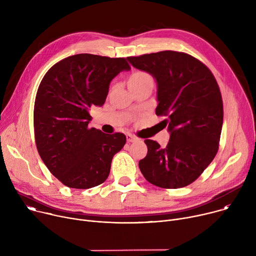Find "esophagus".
Segmentation results:
<instances>
[{"label": "esophagus", "mask_w": 256, "mask_h": 256, "mask_svg": "<svg viewBox=\"0 0 256 256\" xmlns=\"http://www.w3.org/2000/svg\"><path fill=\"white\" fill-rule=\"evenodd\" d=\"M126 140H128V142H136V138L134 136L128 134H126Z\"/></svg>", "instance_id": "esophagus-1"}]
</instances>
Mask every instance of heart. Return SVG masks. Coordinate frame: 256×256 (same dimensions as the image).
Here are the masks:
<instances>
[{
  "label": "heart",
  "mask_w": 256,
  "mask_h": 256,
  "mask_svg": "<svg viewBox=\"0 0 256 256\" xmlns=\"http://www.w3.org/2000/svg\"><path fill=\"white\" fill-rule=\"evenodd\" d=\"M144 79H151V77L147 74V72H140V70L134 72L130 78V80H132V81H140V80H144Z\"/></svg>",
  "instance_id": "1"
}]
</instances>
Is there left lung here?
<instances>
[{
	"instance_id": "8db88e82",
	"label": "left lung",
	"mask_w": 256,
	"mask_h": 256,
	"mask_svg": "<svg viewBox=\"0 0 256 256\" xmlns=\"http://www.w3.org/2000/svg\"><path fill=\"white\" fill-rule=\"evenodd\" d=\"M138 70L157 83L156 114L170 132L162 149L144 140L148 153L138 162L144 177L162 188H180L192 182L214 158L223 126L220 88L208 68L198 58L173 50L128 56Z\"/></svg>"
}]
</instances>
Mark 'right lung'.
Listing matches in <instances>:
<instances>
[{
  "label": "right lung",
  "mask_w": 256,
  "mask_h": 256,
  "mask_svg": "<svg viewBox=\"0 0 256 256\" xmlns=\"http://www.w3.org/2000/svg\"><path fill=\"white\" fill-rule=\"evenodd\" d=\"M130 70L124 58L80 54L56 62L40 82L34 103L36 147L66 186L87 190L107 179L126 138L89 128V109L102 106L112 79Z\"/></svg>",
  "instance_id": "1"
}]
</instances>
